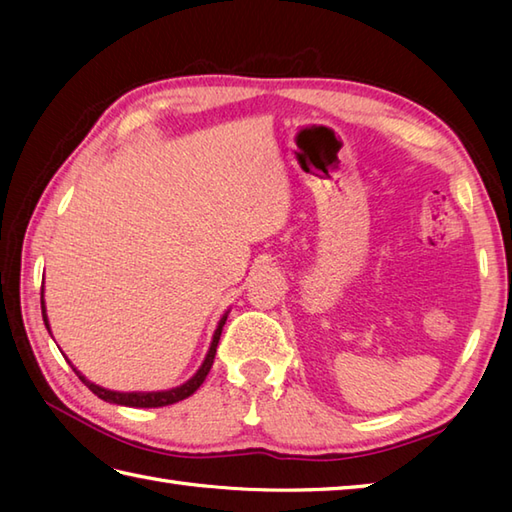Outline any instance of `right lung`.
Here are the masks:
<instances>
[{
  "mask_svg": "<svg viewBox=\"0 0 512 512\" xmlns=\"http://www.w3.org/2000/svg\"><path fill=\"white\" fill-rule=\"evenodd\" d=\"M41 314H43V323H46V328H48V332H50L46 306H43V288H41ZM226 317H228V312L220 319V323H217L215 334H213V341H211V347H209V352H206L204 363L200 365L198 372H195L184 385L167 389V391H112V389H105V387H99V385L90 383V380L85 378V376L79 372V369H76V367L68 361V358H65V361H68V363L72 365L74 374L83 380L85 387H90L92 394H96V396H99V398L105 400V402H112V405H125V407H145V409H149V407H167V405H173V402H180V400H184V398H189V396L193 394V391L204 383L206 374L211 372V365H213V358H215V352H217V343H220V336H222V328H224V323H226Z\"/></svg>",
  "mask_w": 512,
  "mask_h": 512,
  "instance_id": "1",
  "label": "right lung"
}]
</instances>
